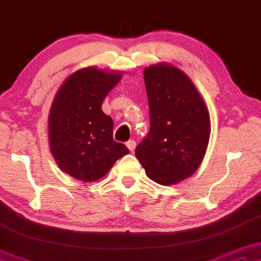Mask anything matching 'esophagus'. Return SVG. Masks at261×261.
<instances>
[{"label":"esophagus","instance_id":"esophagus-1","mask_svg":"<svg viewBox=\"0 0 261 261\" xmlns=\"http://www.w3.org/2000/svg\"><path fill=\"white\" fill-rule=\"evenodd\" d=\"M125 145H127L128 149H129L130 152H133L134 148H136V142H134L133 139H130V141H128L127 143H125Z\"/></svg>","mask_w":261,"mask_h":261}]
</instances>
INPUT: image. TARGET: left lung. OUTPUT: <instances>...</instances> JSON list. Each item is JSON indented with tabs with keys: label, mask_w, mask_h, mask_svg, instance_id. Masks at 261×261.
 <instances>
[{
	"label": "left lung",
	"mask_w": 261,
	"mask_h": 261,
	"mask_svg": "<svg viewBox=\"0 0 261 261\" xmlns=\"http://www.w3.org/2000/svg\"><path fill=\"white\" fill-rule=\"evenodd\" d=\"M150 127L136 156L152 180L172 186L194 174L208 147L210 119L203 98L180 69H144Z\"/></svg>",
	"instance_id": "left-lung-1"
}]
</instances>
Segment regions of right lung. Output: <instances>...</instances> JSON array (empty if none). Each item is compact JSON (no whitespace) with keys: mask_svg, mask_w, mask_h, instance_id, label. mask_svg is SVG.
I'll list each match as a JSON object with an SVG mask.
<instances>
[{"mask_svg":"<svg viewBox=\"0 0 261 261\" xmlns=\"http://www.w3.org/2000/svg\"><path fill=\"white\" fill-rule=\"evenodd\" d=\"M120 74L89 67L71 74L56 94L48 117L51 152L58 167L78 180L94 181L129 153L113 141V120L102 103Z\"/></svg>","mask_w":261,"mask_h":261,"instance_id":"obj_1","label":"right lung"}]
</instances>
